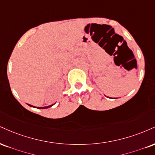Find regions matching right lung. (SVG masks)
Returning a JSON list of instances; mask_svg holds the SVG:
<instances>
[{
  "mask_svg": "<svg viewBox=\"0 0 155 155\" xmlns=\"http://www.w3.org/2000/svg\"><path fill=\"white\" fill-rule=\"evenodd\" d=\"M28 105H29V104H28ZM54 105V104H53ZM53 105H49V106H47V107H37V108H39V109H45V108H48V107H52V106H53ZM29 106H31V107H34V106H32V105H29Z\"/></svg>",
  "mask_w": 155,
  "mask_h": 155,
  "instance_id": "1",
  "label": "right lung"
}]
</instances>
